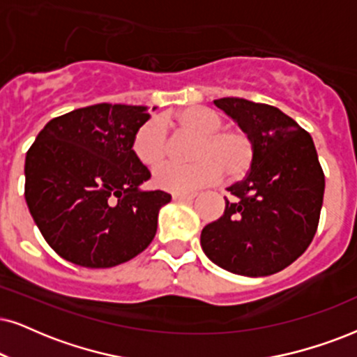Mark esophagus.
I'll return each mask as SVG.
<instances>
[{"label":"esophagus","instance_id":"1","mask_svg":"<svg viewBox=\"0 0 357 357\" xmlns=\"http://www.w3.org/2000/svg\"><path fill=\"white\" fill-rule=\"evenodd\" d=\"M196 196H197L196 192H174L173 194V201L186 202V201H192Z\"/></svg>","mask_w":357,"mask_h":357}]
</instances>
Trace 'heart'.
<instances>
[{
  "label": "heart",
  "mask_w": 357,
  "mask_h": 357,
  "mask_svg": "<svg viewBox=\"0 0 357 357\" xmlns=\"http://www.w3.org/2000/svg\"><path fill=\"white\" fill-rule=\"evenodd\" d=\"M166 123L192 137L194 142L189 151L192 163L166 165L155 171L153 183L163 191L192 192L219 179L222 173L229 181H237L254 163L255 145L250 135L241 128H222V116L212 108L186 107L168 116ZM132 148L139 163L155 168L168 153L165 130L155 120L146 121L135 133Z\"/></svg>",
  "instance_id": "b5f03b06"
}]
</instances>
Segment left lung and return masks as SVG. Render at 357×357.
Listing matches in <instances>:
<instances>
[{"label": "left lung", "instance_id": "left-lung-1", "mask_svg": "<svg viewBox=\"0 0 357 357\" xmlns=\"http://www.w3.org/2000/svg\"><path fill=\"white\" fill-rule=\"evenodd\" d=\"M215 107L254 139L249 174L227 191L225 211L201 232L204 254L227 272L267 277L293 264L313 241L324 174L310 133L267 103L224 97Z\"/></svg>", "mask_w": 357, "mask_h": 357}]
</instances>
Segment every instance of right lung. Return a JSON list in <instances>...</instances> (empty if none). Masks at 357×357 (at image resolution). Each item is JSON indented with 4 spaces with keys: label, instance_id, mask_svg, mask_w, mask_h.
I'll return each instance as SVG.
<instances>
[{
    "label": "right lung",
    "instance_id": "1",
    "mask_svg": "<svg viewBox=\"0 0 357 357\" xmlns=\"http://www.w3.org/2000/svg\"><path fill=\"white\" fill-rule=\"evenodd\" d=\"M148 108L97 103L52 119L26 153L24 197L43 237L87 268L128 261L150 245L171 196L142 191L151 178L133 153Z\"/></svg>",
    "mask_w": 357,
    "mask_h": 357
}]
</instances>
